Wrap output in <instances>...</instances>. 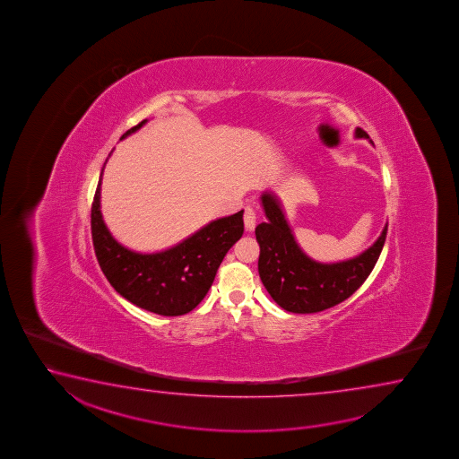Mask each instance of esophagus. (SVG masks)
Here are the masks:
<instances>
[{"instance_id":"1","label":"esophagus","mask_w":459,"mask_h":459,"mask_svg":"<svg viewBox=\"0 0 459 459\" xmlns=\"http://www.w3.org/2000/svg\"><path fill=\"white\" fill-rule=\"evenodd\" d=\"M256 212L252 207H246L244 210V225L247 231H252L256 225Z\"/></svg>"}]
</instances>
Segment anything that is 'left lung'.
<instances>
[{"instance_id": "obj_1", "label": "left lung", "mask_w": 459, "mask_h": 459, "mask_svg": "<svg viewBox=\"0 0 459 459\" xmlns=\"http://www.w3.org/2000/svg\"><path fill=\"white\" fill-rule=\"evenodd\" d=\"M357 138H369L361 128ZM266 221L255 228L260 246L258 274L273 300L290 313H318L343 302L373 272L381 255L387 225L379 239L363 254L337 264H319L296 242L276 195H262Z\"/></svg>"}]
</instances>
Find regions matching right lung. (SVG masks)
Here are the masks:
<instances>
[{"mask_svg":"<svg viewBox=\"0 0 459 459\" xmlns=\"http://www.w3.org/2000/svg\"><path fill=\"white\" fill-rule=\"evenodd\" d=\"M148 120L130 128L120 140L140 130ZM101 177L91 205V236L94 254L110 286L143 310L179 316L195 310L209 292L218 266L234 242L241 239V212L218 218L175 247L140 254L114 239L101 213Z\"/></svg>","mask_w":459,"mask_h":459,"instance_id":"obj_1","label":"right lung"}]
</instances>
